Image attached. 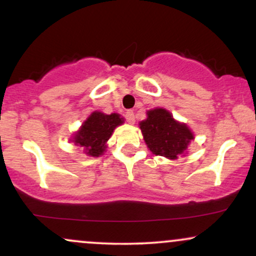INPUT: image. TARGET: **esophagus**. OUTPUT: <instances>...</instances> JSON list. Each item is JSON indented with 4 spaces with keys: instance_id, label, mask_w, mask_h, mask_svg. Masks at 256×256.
I'll return each instance as SVG.
<instances>
[{
    "instance_id": "obj_1",
    "label": "esophagus",
    "mask_w": 256,
    "mask_h": 256,
    "mask_svg": "<svg viewBox=\"0 0 256 256\" xmlns=\"http://www.w3.org/2000/svg\"><path fill=\"white\" fill-rule=\"evenodd\" d=\"M125 119L128 124H134V114L132 110H128L125 113Z\"/></svg>"
}]
</instances>
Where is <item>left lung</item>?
<instances>
[{"label": "left lung", "instance_id": "1", "mask_svg": "<svg viewBox=\"0 0 256 256\" xmlns=\"http://www.w3.org/2000/svg\"><path fill=\"white\" fill-rule=\"evenodd\" d=\"M146 114L148 118L140 122V128L152 154L177 158L186 150L194 138L186 125L176 122L171 113L162 108H155Z\"/></svg>", "mask_w": 256, "mask_h": 256}]
</instances>
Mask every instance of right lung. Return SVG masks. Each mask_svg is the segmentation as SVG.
<instances>
[{"label": "right lung", "mask_w": 256, "mask_h": 256, "mask_svg": "<svg viewBox=\"0 0 256 256\" xmlns=\"http://www.w3.org/2000/svg\"><path fill=\"white\" fill-rule=\"evenodd\" d=\"M120 124H122V118L119 114L107 116L101 112H94L76 134L73 142L84 146L86 154L91 156H100L106 150V142L110 140L114 128Z\"/></svg>", "instance_id": "1"}]
</instances>
